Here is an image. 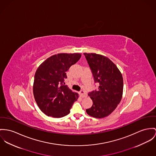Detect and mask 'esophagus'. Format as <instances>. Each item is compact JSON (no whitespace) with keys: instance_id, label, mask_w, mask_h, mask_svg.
I'll return each instance as SVG.
<instances>
[{"instance_id":"34e87169","label":"esophagus","mask_w":156,"mask_h":156,"mask_svg":"<svg viewBox=\"0 0 156 156\" xmlns=\"http://www.w3.org/2000/svg\"><path fill=\"white\" fill-rule=\"evenodd\" d=\"M80 96L81 97H83V98H84V97H87V94H86V93L84 91H81L80 92Z\"/></svg>"}]
</instances>
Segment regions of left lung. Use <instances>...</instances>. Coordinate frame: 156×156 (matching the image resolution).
Segmentation results:
<instances>
[{
    "label": "left lung",
    "mask_w": 156,
    "mask_h": 156,
    "mask_svg": "<svg viewBox=\"0 0 156 156\" xmlns=\"http://www.w3.org/2000/svg\"><path fill=\"white\" fill-rule=\"evenodd\" d=\"M92 71L98 89L88 93L93 100L91 108L87 113L96 118H103L110 115L121 101L123 81L116 65L108 58L96 53H84Z\"/></svg>",
    "instance_id": "8db88e82"
}]
</instances>
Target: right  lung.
<instances>
[{
	"label": "right lung",
	"mask_w": 156,
	"mask_h": 156,
	"mask_svg": "<svg viewBox=\"0 0 156 156\" xmlns=\"http://www.w3.org/2000/svg\"><path fill=\"white\" fill-rule=\"evenodd\" d=\"M81 54L59 53L44 61L36 71L33 84V94L36 103L46 115L62 118L70 112L78 94L67 85L66 71L81 58Z\"/></svg>",
	"instance_id": "add662e5"
}]
</instances>
